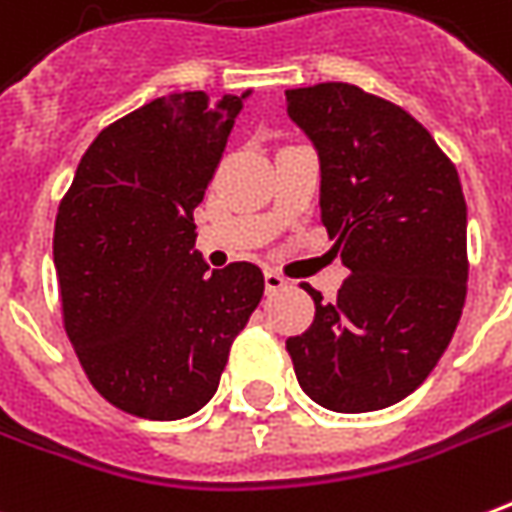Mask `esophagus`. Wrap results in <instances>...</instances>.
<instances>
[{"instance_id":"1","label":"esophagus","mask_w":512,"mask_h":512,"mask_svg":"<svg viewBox=\"0 0 512 512\" xmlns=\"http://www.w3.org/2000/svg\"><path fill=\"white\" fill-rule=\"evenodd\" d=\"M263 280H266V291L274 293V291H282V288H288V280L282 277V274H277V271H271L268 268L266 274H263Z\"/></svg>"}]
</instances>
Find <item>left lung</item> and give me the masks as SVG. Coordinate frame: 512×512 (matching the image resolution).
<instances>
[{"label":"left lung","instance_id":"obj_1","mask_svg":"<svg viewBox=\"0 0 512 512\" xmlns=\"http://www.w3.org/2000/svg\"><path fill=\"white\" fill-rule=\"evenodd\" d=\"M321 169V221L346 277L285 341L302 391L335 413L382 410L430 377L466 302V199L410 113L349 82L285 91Z\"/></svg>","mask_w":512,"mask_h":512}]
</instances>
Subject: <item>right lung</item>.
I'll use <instances>...</instances> for the list:
<instances>
[{
	"label": "right lung",
	"mask_w": 512,
	"mask_h": 512,
	"mask_svg": "<svg viewBox=\"0 0 512 512\" xmlns=\"http://www.w3.org/2000/svg\"><path fill=\"white\" fill-rule=\"evenodd\" d=\"M252 91L169 94L96 135L55 219L63 321L96 391L152 421L213 399L263 296L255 263L213 268L194 207Z\"/></svg>",
	"instance_id": "obj_1"
}]
</instances>
